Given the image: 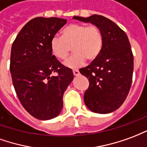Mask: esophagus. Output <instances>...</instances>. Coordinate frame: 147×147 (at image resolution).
<instances>
[{"instance_id": "esophagus-1", "label": "esophagus", "mask_w": 147, "mask_h": 147, "mask_svg": "<svg viewBox=\"0 0 147 147\" xmlns=\"http://www.w3.org/2000/svg\"><path fill=\"white\" fill-rule=\"evenodd\" d=\"M73 74H74V76H79L80 72H79V70H78V69H74V70H73Z\"/></svg>"}]
</instances>
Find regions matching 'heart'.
I'll use <instances>...</instances> for the list:
<instances>
[{
	"label": "heart",
	"mask_w": 147,
	"mask_h": 147,
	"mask_svg": "<svg viewBox=\"0 0 147 147\" xmlns=\"http://www.w3.org/2000/svg\"><path fill=\"white\" fill-rule=\"evenodd\" d=\"M103 44V34L97 26L71 24L62 29L61 38H51L50 48L57 59L65 60L72 47L74 54L64 64L69 68L75 69L84 65L86 59L95 61L101 53Z\"/></svg>",
	"instance_id": "b5f03b06"
}]
</instances>
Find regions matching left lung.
<instances>
[{
	"mask_svg": "<svg viewBox=\"0 0 147 147\" xmlns=\"http://www.w3.org/2000/svg\"><path fill=\"white\" fill-rule=\"evenodd\" d=\"M73 18L97 26L104 38L100 56L79 70L89 82L84 94L85 105L96 113L114 112L126 100L132 82L134 58L127 35L114 22L103 16Z\"/></svg>",
	"mask_w": 147,
	"mask_h": 147,
	"instance_id": "left-lung-1",
	"label": "left lung"
}]
</instances>
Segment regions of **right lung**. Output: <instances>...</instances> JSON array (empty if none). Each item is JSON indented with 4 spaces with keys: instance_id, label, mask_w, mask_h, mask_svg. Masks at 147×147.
Here are the masks:
<instances>
[{
    "instance_id": "1",
    "label": "right lung",
    "mask_w": 147,
    "mask_h": 147,
    "mask_svg": "<svg viewBox=\"0 0 147 147\" xmlns=\"http://www.w3.org/2000/svg\"><path fill=\"white\" fill-rule=\"evenodd\" d=\"M65 24L57 17L32 19L12 43L10 72L16 95L26 111L41 120L59 115L64 92L74 79L71 69L62 65L50 48L51 38Z\"/></svg>"
}]
</instances>
